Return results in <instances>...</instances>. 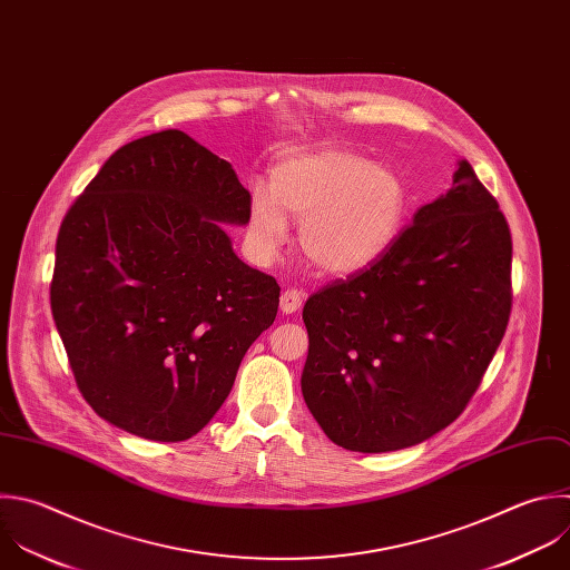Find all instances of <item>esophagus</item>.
I'll use <instances>...</instances> for the list:
<instances>
[{
	"label": "esophagus",
	"mask_w": 570,
	"mask_h": 570,
	"mask_svg": "<svg viewBox=\"0 0 570 570\" xmlns=\"http://www.w3.org/2000/svg\"><path fill=\"white\" fill-rule=\"evenodd\" d=\"M302 297H304V295H302L299 291H295V288L284 291V293H282V297H279V308H282V313L291 315V313L299 311V306H302Z\"/></svg>",
	"instance_id": "34e87169"
}]
</instances>
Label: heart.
<instances>
[{
  "instance_id": "obj_1",
  "label": "heart",
  "mask_w": 570,
  "mask_h": 570,
  "mask_svg": "<svg viewBox=\"0 0 570 570\" xmlns=\"http://www.w3.org/2000/svg\"><path fill=\"white\" fill-rule=\"evenodd\" d=\"M255 193L248 213L250 253L271 262L286 242V219L299 224L304 262L328 277H346L381 259L399 239L410 193L403 176L348 149L295 151L282 158Z\"/></svg>"
}]
</instances>
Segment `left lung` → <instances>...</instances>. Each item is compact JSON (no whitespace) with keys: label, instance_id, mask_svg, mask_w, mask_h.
Here are the masks:
<instances>
[{"label":"left lung","instance_id":"1","mask_svg":"<svg viewBox=\"0 0 570 570\" xmlns=\"http://www.w3.org/2000/svg\"><path fill=\"white\" fill-rule=\"evenodd\" d=\"M512 239L468 160L368 268L313 293L302 311V396L351 452L412 448L454 423L510 317Z\"/></svg>","mask_w":570,"mask_h":570}]
</instances>
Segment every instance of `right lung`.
I'll list each match as a JSON object with an SVG mask.
<instances>
[{"instance_id": "add662e5", "label": "right lung", "mask_w": 570, "mask_h": 570, "mask_svg": "<svg viewBox=\"0 0 570 570\" xmlns=\"http://www.w3.org/2000/svg\"><path fill=\"white\" fill-rule=\"evenodd\" d=\"M248 213L233 165L178 129L122 145L69 208L51 311L100 419L176 443L219 412L279 306L277 282L222 226Z\"/></svg>"}]
</instances>
